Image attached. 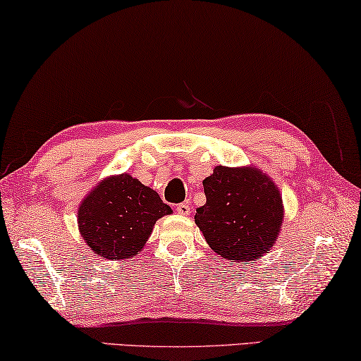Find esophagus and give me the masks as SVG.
<instances>
[{
  "instance_id": "esophagus-1",
  "label": "esophagus",
  "mask_w": 361,
  "mask_h": 361,
  "mask_svg": "<svg viewBox=\"0 0 361 361\" xmlns=\"http://www.w3.org/2000/svg\"><path fill=\"white\" fill-rule=\"evenodd\" d=\"M176 212H178L180 215H190L191 207H190V205H188L186 202H183V204L176 205Z\"/></svg>"
}]
</instances>
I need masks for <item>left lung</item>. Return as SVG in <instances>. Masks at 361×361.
Wrapping results in <instances>:
<instances>
[{"instance_id": "1", "label": "left lung", "mask_w": 361, "mask_h": 361, "mask_svg": "<svg viewBox=\"0 0 361 361\" xmlns=\"http://www.w3.org/2000/svg\"><path fill=\"white\" fill-rule=\"evenodd\" d=\"M202 185L207 202L194 221L216 254L252 263L271 249L283 223V199L267 175L219 165Z\"/></svg>"}]
</instances>
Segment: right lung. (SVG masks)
I'll use <instances>...</instances> for the list:
<instances>
[{
	"label": "right lung",
	"mask_w": 361,
	"mask_h": 361,
	"mask_svg": "<svg viewBox=\"0 0 361 361\" xmlns=\"http://www.w3.org/2000/svg\"><path fill=\"white\" fill-rule=\"evenodd\" d=\"M171 214L159 194L127 173L107 178L78 209L80 233L104 259L135 257L160 216Z\"/></svg>",
	"instance_id": "1"
}]
</instances>
